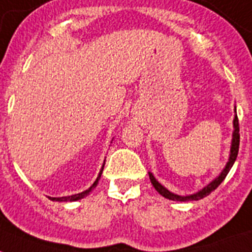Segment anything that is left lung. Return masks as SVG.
Masks as SVG:
<instances>
[{
	"label": "left lung",
	"mask_w": 252,
	"mask_h": 252,
	"mask_svg": "<svg viewBox=\"0 0 252 252\" xmlns=\"http://www.w3.org/2000/svg\"><path fill=\"white\" fill-rule=\"evenodd\" d=\"M238 149H239V124H238V118H234V133H233V141H232V149H230V157H229V161L226 167L224 168L220 176L216 177V179L212 181L211 184H208L204 189H202L200 191H198L197 194H193V195H188V197H181V195H177V194H173L171 193L169 190H167L164 186H161L160 184L155 180V177L149 172V176H150V181L153 184V186L155 188V190L158 191L160 195H163L164 198L167 199H171V200H180V202H188V200H198V199H202V198L207 197L211 194V191H214L216 188H218L220 184L224 181V179L226 177L228 172L230 171L232 168V165L234 164V161L237 159V155H238Z\"/></svg>",
	"instance_id": "1"
}]
</instances>
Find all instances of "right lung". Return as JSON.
Masks as SVG:
<instances>
[{"mask_svg": "<svg viewBox=\"0 0 252 252\" xmlns=\"http://www.w3.org/2000/svg\"><path fill=\"white\" fill-rule=\"evenodd\" d=\"M103 167H105V164H103ZM103 167H102L101 169V172H99V175H98L97 180L94 181L93 185L89 188L88 190H85V191H83V193H79V194H75V195H69V197H62V198H50L49 197V199H52V200H58V202H72V200H77V199H81V198L84 197H87L88 194L91 193V190L93 189V188H95L98 184V181H99V179H101V175H102V171H103Z\"/></svg>", "mask_w": 252, "mask_h": 252, "instance_id": "1", "label": "right lung"}]
</instances>
